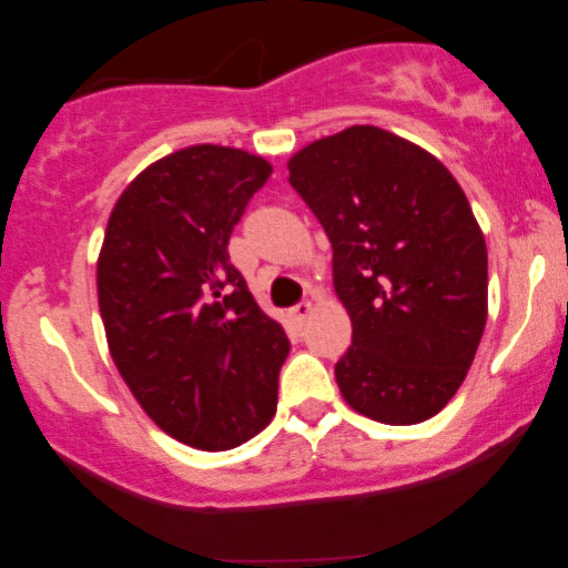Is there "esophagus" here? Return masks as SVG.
<instances>
[{"label": "esophagus", "instance_id": "34e87169", "mask_svg": "<svg viewBox=\"0 0 568 568\" xmlns=\"http://www.w3.org/2000/svg\"><path fill=\"white\" fill-rule=\"evenodd\" d=\"M312 315V302H298L296 306H291V317H293V323H298V325H304L306 323V317Z\"/></svg>", "mask_w": 568, "mask_h": 568}]
</instances>
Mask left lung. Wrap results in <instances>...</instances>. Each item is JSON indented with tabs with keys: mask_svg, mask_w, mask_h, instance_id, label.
<instances>
[{
	"mask_svg": "<svg viewBox=\"0 0 568 568\" xmlns=\"http://www.w3.org/2000/svg\"><path fill=\"white\" fill-rule=\"evenodd\" d=\"M291 186L334 247L352 321L344 400L382 425H419L452 400L486 328L488 256L473 207L433 154L374 125L288 162Z\"/></svg>",
	"mask_w": 568,
	"mask_h": 568,
	"instance_id": "1",
	"label": "left lung"
}]
</instances>
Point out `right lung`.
Segmentation results:
<instances>
[{
	"instance_id": "1",
	"label": "right lung",
	"mask_w": 568,
	"mask_h": 568,
	"mask_svg": "<svg viewBox=\"0 0 568 568\" xmlns=\"http://www.w3.org/2000/svg\"><path fill=\"white\" fill-rule=\"evenodd\" d=\"M270 175L243 149L168 154L116 200L98 258V306L122 379L162 433L202 452L251 440L277 410L291 342L226 251Z\"/></svg>"
}]
</instances>
